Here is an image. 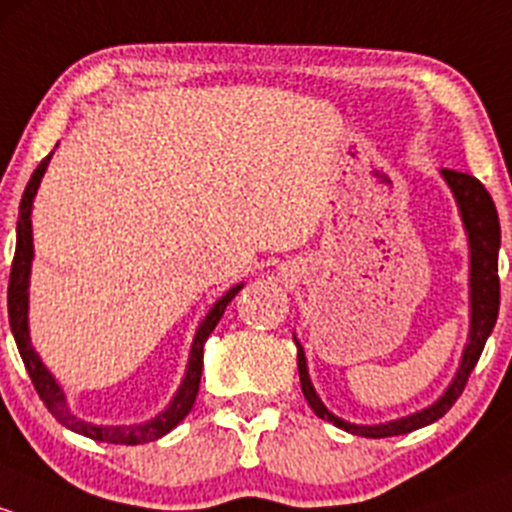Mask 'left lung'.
I'll return each instance as SVG.
<instances>
[{
    "label": "left lung",
    "mask_w": 512,
    "mask_h": 512,
    "mask_svg": "<svg viewBox=\"0 0 512 512\" xmlns=\"http://www.w3.org/2000/svg\"><path fill=\"white\" fill-rule=\"evenodd\" d=\"M446 184L451 187L453 197H456L458 212H461L463 226H466L468 234V249H471V330H468V345L463 350L461 365H458L456 377L449 384L441 399H436L431 407L421 409V412L402 416V419L387 421V424H374V426H362V424H350V421L340 419L333 412L325 409V404L320 402V397L315 394L313 382L308 377V365H305V352L298 345V374H300V389H303L305 399L313 407V412L320 419L330 421L337 429H345L347 434L367 436V439H384V436H399L409 434V431L421 429V426L434 424L436 419H441L449 409L456 404V399L461 397L463 387H466L468 377H471L473 367H476L478 357H481L483 347H486L488 335L493 333V325L498 320V308H500V278H498V249H500V221L498 212H495V204L488 194V189L483 187L473 175L456 170H441Z\"/></svg>",
    "instance_id": "8db88e82"
}]
</instances>
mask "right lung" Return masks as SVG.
<instances>
[{
  "instance_id": "add662e5",
  "label": "right lung",
  "mask_w": 512,
  "mask_h": 512,
  "mask_svg": "<svg viewBox=\"0 0 512 512\" xmlns=\"http://www.w3.org/2000/svg\"><path fill=\"white\" fill-rule=\"evenodd\" d=\"M51 155H54V152H49V155L39 162V167H36L34 175H31L29 184H26L24 197H21V204H19L17 251H14L12 273H9V291H7L9 325H12L19 355L21 360H24L26 372H29L41 402L46 404V409H49V412L54 414V419L66 426V429L88 436V439L93 441H108V444L135 446V444H147V441H157L160 436L170 434L179 421L192 412L194 399H197V392H199V379H202L204 342H207V337L212 335V330L217 328L226 305H229L231 300H234V295L244 288V283H239V286H234L231 291H226V295H221L217 303H214V308L207 313V318L202 320L197 335H194L192 352H189L187 372H184V379L182 384H179L175 399H172L170 407H167L165 412L157 414L155 419L145 421V424H133V426H96L78 419V416H73L66 404V394H63V389L54 379V374L46 370L41 357L36 355L29 337V273H31V258H34V239H31V207H34L36 189H39L41 177H44L46 167H49Z\"/></svg>"
}]
</instances>
